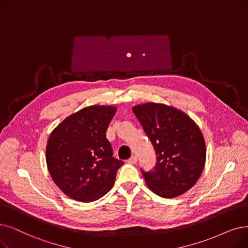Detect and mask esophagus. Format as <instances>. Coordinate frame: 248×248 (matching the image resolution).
<instances>
[{
    "mask_svg": "<svg viewBox=\"0 0 248 248\" xmlns=\"http://www.w3.org/2000/svg\"><path fill=\"white\" fill-rule=\"evenodd\" d=\"M128 164H136L137 163V157L136 156H131L129 160H127Z\"/></svg>",
    "mask_w": 248,
    "mask_h": 248,
    "instance_id": "1",
    "label": "esophagus"
}]
</instances>
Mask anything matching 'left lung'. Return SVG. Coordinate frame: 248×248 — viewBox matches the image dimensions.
<instances>
[{
    "label": "left lung",
    "instance_id": "8db88e82",
    "mask_svg": "<svg viewBox=\"0 0 248 248\" xmlns=\"http://www.w3.org/2000/svg\"><path fill=\"white\" fill-rule=\"evenodd\" d=\"M132 110L156 155L153 170H141L146 185L165 199L183 194L199 180L205 163L199 126L182 111L163 104H142Z\"/></svg>",
    "mask_w": 248,
    "mask_h": 248
}]
</instances>
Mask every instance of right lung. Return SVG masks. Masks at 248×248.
Here are the masks:
<instances>
[{
    "instance_id": "add662e5",
    "label": "right lung",
    "mask_w": 248,
    "mask_h": 248,
    "mask_svg": "<svg viewBox=\"0 0 248 248\" xmlns=\"http://www.w3.org/2000/svg\"><path fill=\"white\" fill-rule=\"evenodd\" d=\"M116 111L113 106L83 108L67 117L48 137V172L56 185L75 201L91 202L103 197L124 164L113 156L106 137Z\"/></svg>"
}]
</instances>
